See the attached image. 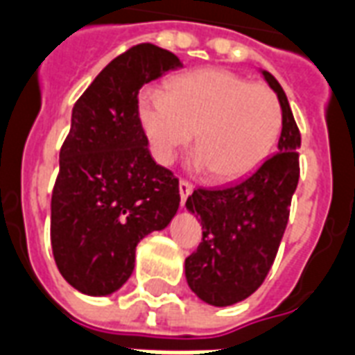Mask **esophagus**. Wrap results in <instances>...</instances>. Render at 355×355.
<instances>
[{
  "label": "esophagus",
  "instance_id": "1",
  "mask_svg": "<svg viewBox=\"0 0 355 355\" xmlns=\"http://www.w3.org/2000/svg\"><path fill=\"white\" fill-rule=\"evenodd\" d=\"M191 190H193V186H191L190 182H186V180H180V182H178V191H180V203H182V207H184L186 199H188V196L191 193Z\"/></svg>",
  "mask_w": 355,
  "mask_h": 355
}]
</instances>
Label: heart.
<instances>
[{
	"instance_id": "obj_1",
	"label": "heart",
	"mask_w": 355,
	"mask_h": 355,
	"mask_svg": "<svg viewBox=\"0 0 355 355\" xmlns=\"http://www.w3.org/2000/svg\"><path fill=\"white\" fill-rule=\"evenodd\" d=\"M139 120L156 162L173 164L196 133V167L211 171L216 182H233L271 154L282 131V107L265 84L227 69H201L171 80L167 94L144 90Z\"/></svg>"
}]
</instances>
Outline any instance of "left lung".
<instances>
[{"label":"left lung","instance_id":"8db88e82","mask_svg":"<svg viewBox=\"0 0 355 355\" xmlns=\"http://www.w3.org/2000/svg\"><path fill=\"white\" fill-rule=\"evenodd\" d=\"M261 75L282 107L277 154L235 184L193 190L186 209L203 225V241L186 258L190 290L212 306L250 297L271 269L284 235L290 203L299 182L301 133L282 86L269 71Z\"/></svg>","mask_w":355,"mask_h":355}]
</instances>
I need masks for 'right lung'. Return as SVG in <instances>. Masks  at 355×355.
Here are the masks:
<instances>
[{"label": "right lung", "instance_id": "right-lung-1", "mask_svg": "<svg viewBox=\"0 0 355 355\" xmlns=\"http://www.w3.org/2000/svg\"><path fill=\"white\" fill-rule=\"evenodd\" d=\"M180 67L173 52L137 44L114 58L73 107L52 191L51 243L62 277L80 293L120 290L141 239L177 214L178 178L152 159L137 96L143 84Z\"/></svg>", "mask_w": 355, "mask_h": 355}]
</instances>
